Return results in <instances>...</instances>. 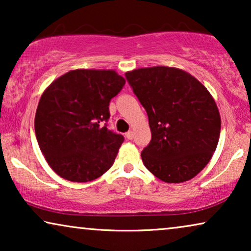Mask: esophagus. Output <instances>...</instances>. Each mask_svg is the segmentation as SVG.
Returning a JSON list of instances; mask_svg holds the SVG:
<instances>
[{
  "label": "esophagus",
  "mask_w": 251,
  "mask_h": 251,
  "mask_svg": "<svg viewBox=\"0 0 251 251\" xmlns=\"http://www.w3.org/2000/svg\"><path fill=\"white\" fill-rule=\"evenodd\" d=\"M126 139L131 140L133 138V131H132V130H130V131L126 132Z\"/></svg>",
  "instance_id": "34e87169"
}]
</instances>
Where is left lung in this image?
I'll use <instances>...</instances> for the list:
<instances>
[{"mask_svg": "<svg viewBox=\"0 0 251 251\" xmlns=\"http://www.w3.org/2000/svg\"><path fill=\"white\" fill-rule=\"evenodd\" d=\"M149 116L152 139L143 150L147 169L166 183H183L210 161L221 133V115L197 78L174 67L139 68L126 73Z\"/></svg>", "mask_w": 251, "mask_h": 251, "instance_id": "left-lung-1", "label": "left lung"}]
</instances>
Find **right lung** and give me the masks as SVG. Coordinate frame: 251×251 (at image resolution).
<instances>
[{
	"label": "right lung",
	"instance_id": "obj_1",
	"mask_svg": "<svg viewBox=\"0 0 251 251\" xmlns=\"http://www.w3.org/2000/svg\"><path fill=\"white\" fill-rule=\"evenodd\" d=\"M125 84L114 71L74 70L43 92L34 126L41 152L57 175L85 183L112 167L125 137L107 128L108 106Z\"/></svg>",
	"mask_w": 251,
	"mask_h": 251
}]
</instances>
